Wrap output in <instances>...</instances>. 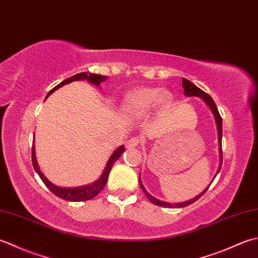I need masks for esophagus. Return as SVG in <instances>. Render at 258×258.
I'll return each instance as SVG.
<instances>
[{
    "label": "esophagus",
    "instance_id": "esophagus-1",
    "mask_svg": "<svg viewBox=\"0 0 258 258\" xmlns=\"http://www.w3.org/2000/svg\"><path fill=\"white\" fill-rule=\"evenodd\" d=\"M139 143H140V139L138 138V137H133V138H130L127 143H125V147H127L128 149L135 148V147L139 145Z\"/></svg>",
    "mask_w": 258,
    "mask_h": 258
}]
</instances>
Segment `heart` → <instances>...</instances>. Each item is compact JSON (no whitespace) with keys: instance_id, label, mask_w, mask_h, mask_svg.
Listing matches in <instances>:
<instances>
[{"instance_id":"heart-1","label":"heart","mask_w":258,"mask_h":258,"mask_svg":"<svg viewBox=\"0 0 258 258\" xmlns=\"http://www.w3.org/2000/svg\"><path fill=\"white\" fill-rule=\"evenodd\" d=\"M171 102L170 92L161 91L159 88H139L125 97L123 109L130 114H144L150 112L156 106L166 108Z\"/></svg>"}]
</instances>
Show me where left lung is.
<instances>
[{"label":"left lung","instance_id":"1","mask_svg":"<svg viewBox=\"0 0 258 258\" xmlns=\"http://www.w3.org/2000/svg\"><path fill=\"white\" fill-rule=\"evenodd\" d=\"M182 88H183V93H185L186 97H199L202 98L204 100V102L207 104V106L209 107V109L212 110V112L214 114V118H215V122H216V125H217V135H218V151H219V166H218V169L216 171V173H215V177L217 176V173L219 172L220 168H222V162H223V151H222V138H223V120H222V117H220V114L218 112V109L216 107V104H215L214 100L212 99V97L209 96V94H207L206 92H204L202 89H199L197 86L194 85L192 82H190L189 80H187V79L182 78ZM215 177L213 178V179H215ZM213 180L210 181L209 185L204 189V190L199 194V195H197L196 197H194L191 199H189V201L187 202H182V203H175V204H171V203H167V202H162V201H159L158 198L154 197L152 195H150V194L146 190V188L144 187L143 185V181H141L140 177H139V185H140V188L143 189V191L145 192V195L147 196V198L149 199V201L152 203L157 205V206H161V207H166V208H181V207H186L188 206V205H190L192 203H195L197 199L201 198L205 192L207 191V189L209 188V186L212 185Z\"/></svg>","mask_w":258,"mask_h":258}]
</instances>
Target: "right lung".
<instances>
[{
    "label": "right lung",
    "instance_id": "obj_1",
    "mask_svg": "<svg viewBox=\"0 0 258 258\" xmlns=\"http://www.w3.org/2000/svg\"><path fill=\"white\" fill-rule=\"evenodd\" d=\"M107 78L108 77L94 75V73H87V72L78 73V75L73 76L69 79H67V80H63L56 87H54L48 94H46V98H48L51 93H53L55 90H57L59 88L68 85V83H71L73 81L87 80L89 83H92V85L100 88V85H101L103 81H106ZM124 150H125V148L123 146L118 147V148L112 152L111 156L109 157V159L107 161V165L102 170L101 176H100L96 181H93L91 183H88V185H85V186H80V187H72V188L68 187L67 188V187H59V186L54 185V183H52L40 170L38 161H36L34 146L32 147V164H33L34 170L38 172V175L40 176L42 181L44 182V185L48 187L50 190L54 194V195H56L59 198L64 199V201H68V202H85V201H90V199L96 197L98 194L104 188V186H106V183L108 181L110 170H111V168L114 165V162L117 161L120 158V157H121V155L123 154Z\"/></svg>",
    "mask_w": 258,
    "mask_h": 258
}]
</instances>
